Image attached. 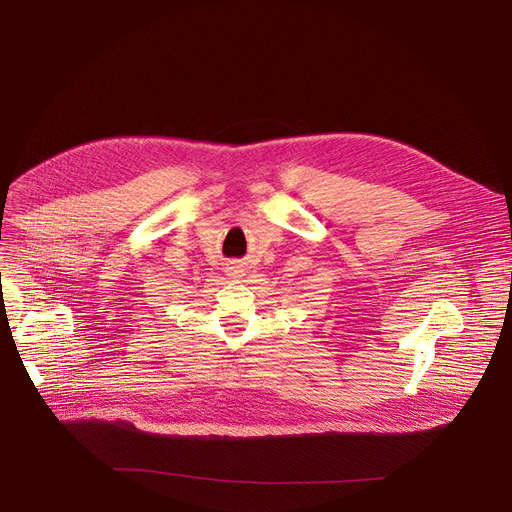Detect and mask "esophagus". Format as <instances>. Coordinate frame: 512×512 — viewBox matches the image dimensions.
Here are the masks:
<instances>
[{
    "instance_id": "1",
    "label": "esophagus",
    "mask_w": 512,
    "mask_h": 512,
    "mask_svg": "<svg viewBox=\"0 0 512 512\" xmlns=\"http://www.w3.org/2000/svg\"><path fill=\"white\" fill-rule=\"evenodd\" d=\"M225 271H227V275H229V277H243V273H245V269H243L241 261H229Z\"/></svg>"
}]
</instances>
